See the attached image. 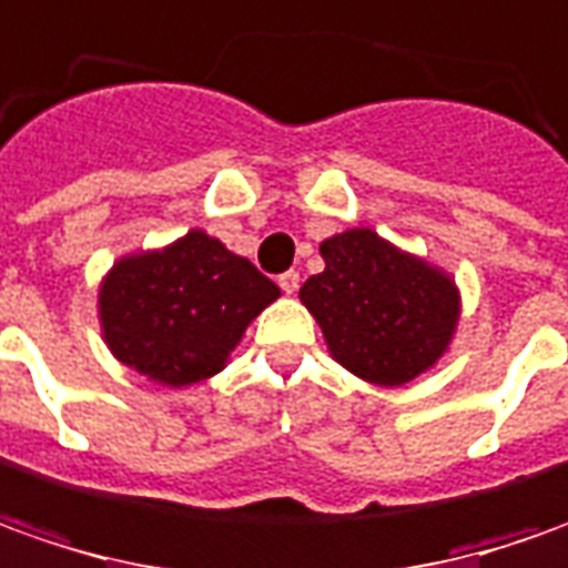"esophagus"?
I'll return each instance as SVG.
<instances>
[{
    "label": "esophagus",
    "instance_id": "esophagus-1",
    "mask_svg": "<svg viewBox=\"0 0 568 568\" xmlns=\"http://www.w3.org/2000/svg\"><path fill=\"white\" fill-rule=\"evenodd\" d=\"M277 284H281V291L284 293H296L300 291V272H284V275H277Z\"/></svg>",
    "mask_w": 568,
    "mask_h": 568
}]
</instances>
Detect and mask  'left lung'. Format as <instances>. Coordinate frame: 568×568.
Here are the masks:
<instances>
[{"mask_svg":"<svg viewBox=\"0 0 568 568\" xmlns=\"http://www.w3.org/2000/svg\"><path fill=\"white\" fill-rule=\"evenodd\" d=\"M325 272L300 287L331 356L365 382L397 387L444 356L459 293L444 272L353 227L322 243Z\"/></svg>","mask_w":568,"mask_h":568,"instance_id":"left-lung-1","label":"left lung"}]
</instances>
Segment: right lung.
Here are the masks:
<instances>
[{
	"mask_svg": "<svg viewBox=\"0 0 568 568\" xmlns=\"http://www.w3.org/2000/svg\"><path fill=\"white\" fill-rule=\"evenodd\" d=\"M277 296L250 258L190 231L159 253L121 258L102 281L99 318L121 363L186 387L222 372L246 325Z\"/></svg>",
	"mask_w": 568,
	"mask_h": 568,
	"instance_id": "1",
	"label": "right lung"
}]
</instances>
